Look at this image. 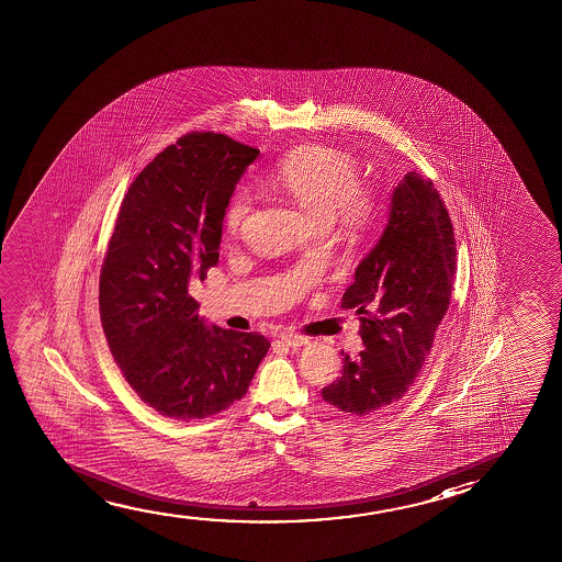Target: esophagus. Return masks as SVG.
Instances as JSON below:
<instances>
[{
    "label": "esophagus",
    "instance_id": "1",
    "mask_svg": "<svg viewBox=\"0 0 562 562\" xmlns=\"http://www.w3.org/2000/svg\"><path fill=\"white\" fill-rule=\"evenodd\" d=\"M280 340H282L285 346H290V348H302V346L310 342L305 336L295 333H282L280 334Z\"/></svg>",
    "mask_w": 562,
    "mask_h": 562
}]
</instances>
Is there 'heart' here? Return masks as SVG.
<instances>
[{"instance_id":"b5f03b06","label":"heart","mask_w":562,"mask_h":562,"mask_svg":"<svg viewBox=\"0 0 562 562\" xmlns=\"http://www.w3.org/2000/svg\"><path fill=\"white\" fill-rule=\"evenodd\" d=\"M270 181L321 222L336 220L348 228H363L373 220L374 199L359 186L358 166L334 148H295L277 164ZM252 206L251 189H234L224 204V228L237 236Z\"/></svg>"}]
</instances>
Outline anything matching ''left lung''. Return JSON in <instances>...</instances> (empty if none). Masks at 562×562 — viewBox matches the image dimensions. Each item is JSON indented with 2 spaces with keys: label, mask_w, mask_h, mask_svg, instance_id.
<instances>
[{
  "label": "left lung",
  "mask_w": 562,
  "mask_h": 562,
  "mask_svg": "<svg viewBox=\"0 0 562 562\" xmlns=\"http://www.w3.org/2000/svg\"><path fill=\"white\" fill-rule=\"evenodd\" d=\"M456 239L431 179L409 171L394 189L389 224L356 269L342 310L358 315L366 350L344 353L342 376L323 389L330 406L369 415L396 404L422 373L450 305Z\"/></svg>",
  "instance_id": "left-lung-1"
}]
</instances>
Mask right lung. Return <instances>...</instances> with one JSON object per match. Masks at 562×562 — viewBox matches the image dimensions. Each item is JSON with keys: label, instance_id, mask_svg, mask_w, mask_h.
<instances>
[{"label": "right lung", "instance_id": "right-lung-1", "mask_svg": "<svg viewBox=\"0 0 562 562\" xmlns=\"http://www.w3.org/2000/svg\"><path fill=\"white\" fill-rule=\"evenodd\" d=\"M259 150L193 131L164 148L125 193L100 270V321L138 398L193 422L241 400L270 342L204 325L189 282L218 262L224 204Z\"/></svg>", "mask_w": 562, "mask_h": 562}]
</instances>
